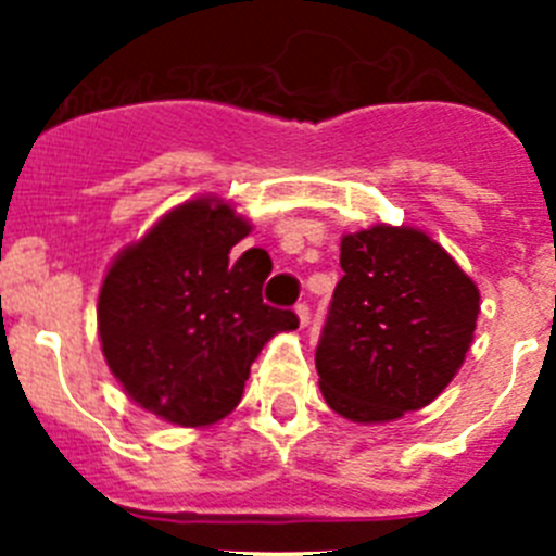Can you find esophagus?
<instances>
[{
    "label": "esophagus",
    "mask_w": 556,
    "mask_h": 556,
    "mask_svg": "<svg viewBox=\"0 0 556 556\" xmlns=\"http://www.w3.org/2000/svg\"><path fill=\"white\" fill-rule=\"evenodd\" d=\"M294 314H298L301 326H308V320H312V308H308L306 303H298V306H294Z\"/></svg>",
    "instance_id": "1"
}]
</instances>
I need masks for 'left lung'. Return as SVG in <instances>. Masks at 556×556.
I'll list each match as a JSON object with an SVG mask.
<instances>
[{
    "label": "left lung",
    "mask_w": 556,
    "mask_h": 556,
    "mask_svg": "<svg viewBox=\"0 0 556 556\" xmlns=\"http://www.w3.org/2000/svg\"><path fill=\"white\" fill-rule=\"evenodd\" d=\"M339 278L314 365L326 404L353 424H390L431 404L465 362L479 289L417 228L342 236Z\"/></svg>",
    "instance_id": "1"
}]
</instances>
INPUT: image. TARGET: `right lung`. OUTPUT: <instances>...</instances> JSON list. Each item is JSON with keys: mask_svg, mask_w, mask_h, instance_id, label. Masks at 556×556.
<instances>
[{"mask_svg": "<svg viewBox=\"0 0 556 556\" xmlns=\"http://www.w3.org/2000/svg\"><path fill=\"white\" fill-rule=\"evenodd\" d=\"M250 223L225 200L172 208L108 269L97 303L105 362L122 390L178 426H211L242 401L250 365L298 314L262 301L273 262L230 258Z\"/></svg>", "mask_w": 556, "mask_h": 556, "instance_id": "right-lung-1", "label": "right lung"}]
</instances>
